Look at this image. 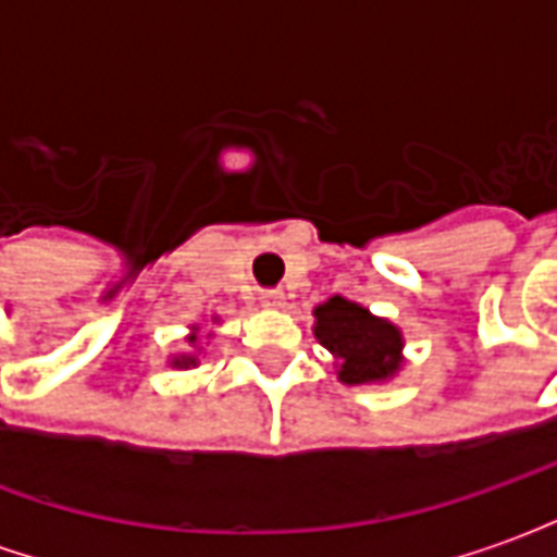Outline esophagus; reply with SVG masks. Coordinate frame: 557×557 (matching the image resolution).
I'll list each match as a JSON object with an SVG mask.
<instances>
[{"label":"esophagus","instance_id":"obj_1","mask_svg":"<svg viewBox=\"0 0 557 557\" xmlns=\"http://www.w3.org/2000/svg\"><path fill=\"white\" fill-rule=\"evenodd\" d=\"M283 298H286V295H283L280 289L262 292V304H265V307H280V304H283Z\"/></svg>","mask_w":557,"mask_h":557}]
</instances>
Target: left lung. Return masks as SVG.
Listing matches in <instances>:
<instances>
[{
    "mask_svg": "<svg viewBox=\"0 0 557 557\" xmlns=\"http://www.w3.org/2000/svg\"><path fill=\"white\" fill-rule=\"evenodd\" d=\"M315 337L339 361L346 385L382 382L399 370L403 337L397 327L339 295L315 307Z\"/></svg>",
    "mask_w": 557,
    "mask_h": 557,
    "instance_id": "8db88e82",
    "label": "left lung"
}]
</instances>
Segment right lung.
I'll return each mask as SVG.
<instances>
[{
  "label": "right lung",
  "mask_w": 557,
  "mask_h": 557,
  "mask_svg": "<svg viewBox=\"0 0 557 557\" xmlns=\"http://www.w3.org/2000/svg\"><path fill=\"white\" fill-rule=\"evenodd\" d=\"M196 337H190V343H194ZM175 367H190V363H196V358H190V355H182V358H175Z\"/></svg>",
  "instance_id": "add662e5"
}]
</instances>
